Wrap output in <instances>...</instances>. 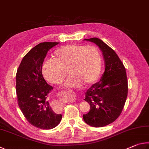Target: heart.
Masks as SVG:
<instances>
[{
  "label": "heart",
  "instance_id": "1",
  "mask_svg": "<svg viewBox=\"0 0 149 149\" xmlns=\"http://www.w3.org/2000/svg\"><path fill=\"white\" fill-rule=\"evenodd\" d=\"M102 69V57L95 47L69 44L57 49L52 59L44 62L42 72L44 77L53 84L65 82L67 87H81L83 84L91 85L100 77Z\"/></svg>",
  "mask_w": 149,
  "mask_h": 149
}]
</instances>
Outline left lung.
Returning a JSON list of instances; mask_svg holds the SVG:
<instances>
[{
	"label": "left lung",
	"instance_id": "1",
	"mask_svg": "<svg viewBox=\"0 0 149 149\" xmlns=\"http://www.w3.org/2000/svg\"><path fill=\"white\" fill-rule=\"evenodd\" d=\"M100 47L105 61V72L100 82L87 90L84 100L90 104L89 113L83 118L91 126H105L120 115L128 92L127 79L123 63L110 46L98 38L86 39Z\"/></svg>",
	"mask_w": 149,
	"mask_h": 149
}]
</instances>
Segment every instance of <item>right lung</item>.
Segmentation results:
<instances>
[{"label": "right lung", "mask_w": 149, "mask_h": 149, "mask_svg": "<svg viewBox=\"0 0 149 149\" xmlns=\"http://www.w3.org/2000/svg\"><path fill=\"white\" fill-rule=\"evenodd\" d=\"M59 42L38 44L23 57L16 73L17 104L25 118L33 126L42 130L56 127L62 118L49 106L48 94L53 89L44 80L42 68L49 49Z\"/></svg>", "instance_id": "add662e5"}]
</instances>
